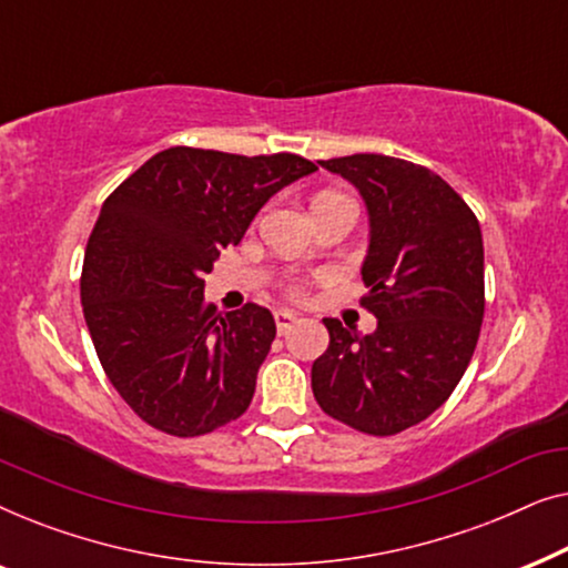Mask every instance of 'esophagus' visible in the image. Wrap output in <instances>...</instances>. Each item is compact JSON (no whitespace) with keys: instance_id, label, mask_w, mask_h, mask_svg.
Instances as JSON below:
<instances>
[{"instance_id":"1","label":"esophagus","mask_w":568,"mask_h":568,"mask_svg":"<svg viewBox=\"0 0 568 568\" xmlns=\"http://www.w3.org/2000/svg\"><path fill=\"white\" fill-rule=\"evenodd\" d=\"M274 321H276V331L282 333V336H284V333H286V331H292V325L297 323V315H294L292 310H276V313H274Z\"/></svg>"}]
</instances>
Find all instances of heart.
Here are the masks:
<instances>
[{"instance_id": "obj_1", "label": "heart", "mask_w": 568, "mask_h": 568, "mask_svg": "<svg viewBox=\"0 0 568 568\" xmlns=\"http://www.w3.org/2000/svg\"><path fill=\"white\" fill-rule=\"evenodd\" d=\"M294 294H300V286H294V290H292Z\"/></svg>"}]
</instances>
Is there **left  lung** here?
Returning <instances> with one entry per match:
<instances>
[{"instance_id":"8db88e82","label":"left lung","mask_w":568,"mask_h":568,"mask_svg":"<svg viewBox=\"0 0 568 568\" xmlns=\"http://www.w3.org/2000/svg\"><path fill=\"white\" fill-rule=\"evenodd\" d=\"M359 189L369 214L362 305L369 336L325 317L313 364L317 406L356 432L390 437L445 403L484 323V237L470 206L429 168L385 154L321 160Z\"/></svg>"}]
</instances>
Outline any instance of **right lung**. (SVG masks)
<instances>
[{"instance_id":"1","label":"right lung","mask_w":568,"mask_h":568,"mask_svg":"<svg viewBox=\"0 0 568 568\" xmlns=\"http://www.w3.org/2000/svg\"><path fill=\"white\" fill-rule=\"evenodd\" d=\"M315 170L290 152L170 146L105 199L84 251L82 310L108 379L142 422L201 437L251 406L274 315L253 302L222 315L204 302V276L276 191Z\"/></svg>"}]
</instances>
